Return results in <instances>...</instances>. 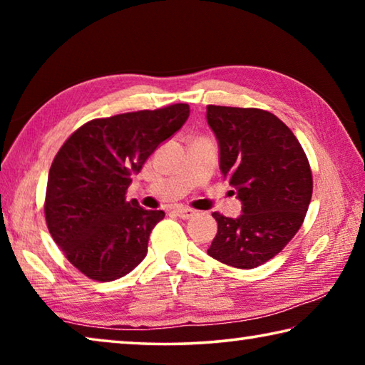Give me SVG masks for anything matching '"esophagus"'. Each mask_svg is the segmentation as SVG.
Returning <instances> with one entry per match:
<instances>
[{"instance_id":"1","label":"esophagus","mask_w":365,"mask_h":365,"mask_svg":"<svg viewBox=\"0 0 365 365\" xmlns=\"http://www.w3.org/2000/svg\"><path fill=\"white\" fill-rule=\"evenodd\" d=\"M175 214H177L180 219L188 220V219L193 217V215H196V211H193V209H188V207H177V209H175Z\"/></svg>"}]
</instances>
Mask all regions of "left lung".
<instances>
[{"label": "left lung", "instance_id": "8db88e82", "mask_svg": "<svg viewBox=\"0 0 365 365\" xmlns=\"http://www.w3.org/2000/svg\"><path fill=\"white\" fill-rule=\"evenodd\" d=\"M219 143V168L242 201L237 219L214 212L217 235L207 255L237 269H255L279 255L304 222L312 174L298 138L272 113L207 106Z\"/></svg>", "mask_w": 365, "mask_h": 365}]
</instances>
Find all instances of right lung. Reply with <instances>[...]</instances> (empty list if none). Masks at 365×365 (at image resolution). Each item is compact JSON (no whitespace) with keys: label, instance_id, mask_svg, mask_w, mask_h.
<instances>
[{"label":"right lung","instance_id":"1","mask_svg":"<svg viewBox=\"0 0 365 365\" xmlns=\"http://www.w3.org/2000/svg\"><path fill=\"white\" fill-rule=\"evenodd\" d=\"M188 115L190 106L182 103L95 119L61 146L48 174L46 225L88 279L117 280L145 259L150 233L165 214L127 201V188Z\"/></svg>","mask_w":365,"mask_h":365}]
</instances>
